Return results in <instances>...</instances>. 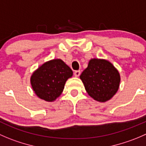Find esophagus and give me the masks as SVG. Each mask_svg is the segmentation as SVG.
<instances>
[{
  "instance_id": "obj_1",
  "label": "esophagus",
  "mask_w": 146,
  "mask_h": 146,
  "mask_svg": "<svg viewBox=\"0 0 146 146\" xmlns=\"http://www.w3.org/2000/svg\"><path fill=\"white\" fill-rule=\"evenodd\" d=\"M80 75V70H76V71L74 72V76H76V77H78Z\"/></svg>"
}]
</instances>
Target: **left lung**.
Here are the masks:
<instances>
[{
    "mask_svg": "<svg viewBox=\"0 0 146 146\" xmlns=\"http://www.w3.org/2000/svg\"><path fill=\"white\" fill-rule=\"evenodd\" d=\"M88 94L101 103L113 97L120 86L121 76L113 65L105 59L92 58L80 76Z\"/></svg>",
    "mask_w": 146,
    "mask_h": 146,
    "instance_id": "left-lung-1",
    "label": "left lung"
}]
</instances>
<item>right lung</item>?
Returning a JSON list of instances; mask_svg holds the SVG:
<instances>
[{
  "label": "right lung",
  "instance_id": "1",
  "mask_svg": "<svg viewBox=\"0 0 146 146\" xmlns=\"http://www.w3.org/2000/svg\"><path fill=\"white\" fill-rule=\"evenodd\" d=\"M73 71L61 59L46 62L33 73L31 84L35 95L47 102H53L61 95Z\"/></svg>",
  "mask_w": 146,
  "mask_h": 146
}]
</instances>
